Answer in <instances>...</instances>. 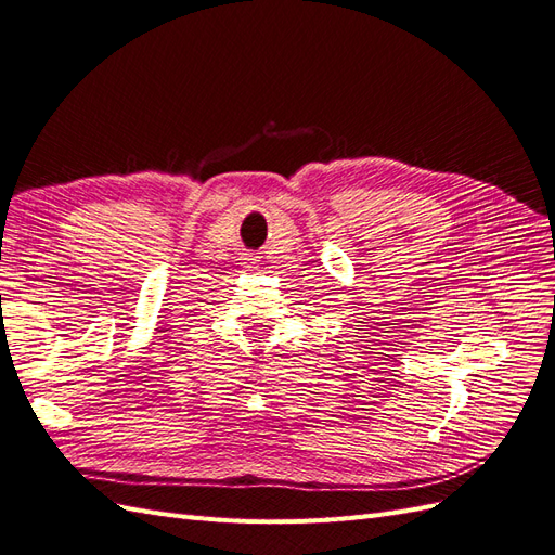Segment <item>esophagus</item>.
<instances>
[{"instance_id":"esophagus-1","label":"esophagus","mask_w":555,"mask_h":555,"mask_svg":"<svg viewBox=\"0 0 555 555\" xmlns=\"http://www.w3.org/2000/svg\"><path fill=\"white\" fill-rule=\"evenodd\" d=\"M258 258L260 256H256V254H244V258H242L244 267H248V270H254V267H258V262H260Z\"/></svg>"}]
</instances>
